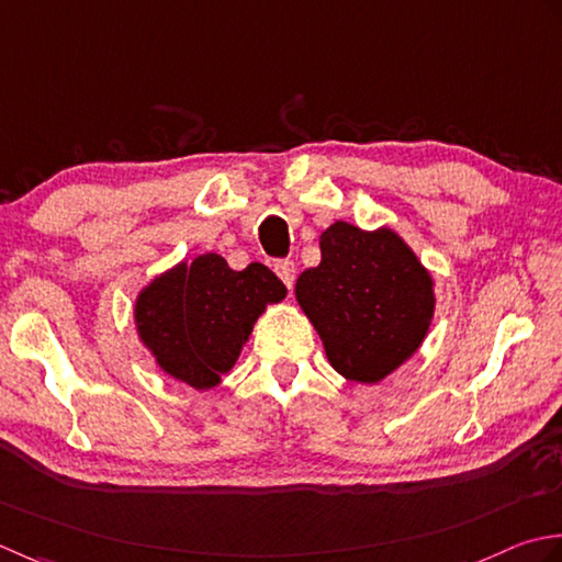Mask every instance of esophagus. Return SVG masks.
Here are the masks:
<instances>
[{
    "label": "esophagus",
    "instance_id": "34e87169",
    "mask_svg": "<svg viewBox=\"0 0 562 562\" xmlns=\"http://www.w3.org/2000/svg\"><path fill=\"white\" fill-rule=\"evenodd\" d=\"M273 271L279 273V279L285 283V289L293 291V281H295V265L291 259H283V261H277V267H273Z\"/></svg>",
    "mask_w": 562,
    "mask_h": 562
}]
</instances>
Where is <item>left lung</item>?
I'll list each match as a JSON object with an SVG mask.
<instances>
[{
    "mask_svg": "<svg viewBox=\"0 0 562 562\" xmlns=\"http://www.w3.org/2000/svg\"><path fill=\"white\" fill-rule=\"evenodd\" d=\"M317 267L295 281V301L323 339L327 361L373 385L415 357L437 311L429 269L393 227L335 221L319 235Z\"/></svg>",
    "mask_w": 562,
    "mask_h": 562,
    "instance_id": "1",
    "label": "left lung"
}]
</instances>
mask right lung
Here are the masks:
<instances>
[{"label": "right lung", "instance_id": "obj_1", "mask_svg": "<svg viewBox=\"0 0 562 562\" xmlns=\"http://www.w3.org/2000/svg\"><path fill=\"white\" fill-rule=\"evenodd\" d=\"M285 293L277 273L259 261L235 271L209 251L143 285L133 323L159 371L196 391H211L233 371L257 319Z\"/></svg>", "mask_w": 562, "mask_h": 562}]
</instances>
